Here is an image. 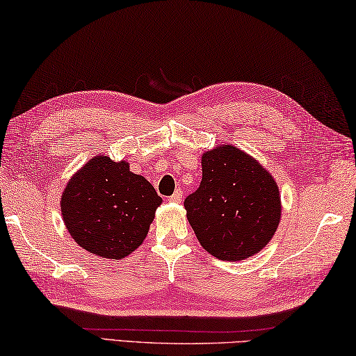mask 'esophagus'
Instances as JSON below:
<instances>
[{"instance_id": "1", "label": "esophagus", "mask_w": 356, "mask_h": 356, "mask_svg": "<svg viewBox=\"0 0 356 356\" xmlns=\"http://www.w3.org/2000/svg\"><path fill=\"white\" fill-rule=\"evenodd\" d=\"M169 200L172 201V203H181V201H183V191L177 189L175 192H173V195L169 197Z\"/></svg>"}]
</instances>
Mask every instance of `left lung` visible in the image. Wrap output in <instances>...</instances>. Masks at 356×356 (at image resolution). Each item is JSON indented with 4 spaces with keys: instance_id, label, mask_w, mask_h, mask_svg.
Wrapping results in <instances>:
<instances>
[{
    "instance_id": "obj_1",
    "label": "left lung",
    "mask_w": 356,
    "mask_h": 356,
    "mask_svg": "<svg viewBox=\"0 0 356 356\" xmlns=\"http://www.w3.org/2000/svg\"><path fill=\"white\" fill-rule=\"evenodd\" d=\"M201 165L200 187L184 200L201 246L220 260L257 254L273 238L282 212L271 173L234 145L204 152Z\"/></svg>"
}]
</instances>
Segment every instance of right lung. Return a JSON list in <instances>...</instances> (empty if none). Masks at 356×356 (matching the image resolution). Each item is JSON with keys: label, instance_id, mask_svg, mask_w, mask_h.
Segmentation results:
<instances>
[{"label": "right lung", "instance_id": "right-lung-1", "mask_svg": "<svg viewBox=\"0 0 356 356\" xmlns=\"http://www.w3.org/2000/svg\"><path fill=\"white\" fill-rule=\"evenodd\" d=\"M163 203L155 187L130 172L127 161L90 159L62 193V216L71 237L91 254L124 259L143 243Z\"/></svg>", "mask_w": 356, "mask_h": 356}]
</instances>
